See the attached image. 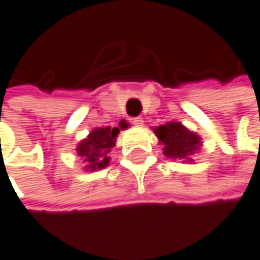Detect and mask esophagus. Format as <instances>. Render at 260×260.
Returning <instances> with one entry per match:
<instances>
[{
  "label": "esophagus",
  "mask_w": 260,
  "mask_h": 260,
  "mask_svg": "<svg viewBox=\"0 0 260 260\" xmlns=\"http://www.w3.org/2000/svg\"><path fill=\"white\" fill-rule=\"evenodd\" d=\"M133 123L136 126H143V118L142 117H136V118H133Z\"/></svg>",
  "instance_id": "esophagus-1"
}]
</instances>
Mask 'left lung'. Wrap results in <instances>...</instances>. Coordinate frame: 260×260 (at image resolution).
<instances>
[{
    "instance_id": "left-lung-1",
    "label": "left lung",
    "mask_w": 260,
    "mask_h": 260,
    "mask_svg": "<svg viewBox=\"0 0 260 260\" xmlns=\"http://www.w3.org/2000/svg\"><path fill=\"white\" fill-rule=\"evenodd\" d=\"M157 139L164 143V154L172 159H187L200 146V137L187 131L181 123H167L154 129ZM190 160V159H187Z\"/></svg>"
}]
</instances>
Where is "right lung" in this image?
<instances>
[{"label": "right lung", "mask_w": 260, "mask_h": 260, "mask_svg": "<svg viewBox=\"0 0 260 260\" xmlns=\"http://www.w3.org/2000/svg\"><path fill=\"white\" fill-rule=\"evenodd\" d=\"M123 127H126L124 123H121V129ZM118 133V127H96L85 140L78 145V156L84 160L88 170H100L109 165L107 154L115 146V137Z\"/></svg>", "instance_id": "add662e5"}]
</instances>
